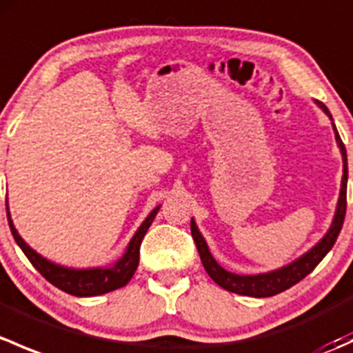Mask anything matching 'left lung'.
<instances>
[{
	"instance_id": "obj_1",
	"label": "left lung",
	"mask_w": 353,
	"mask_h": 353,
	"mask_svg": "<svg viewBox=\"0 0 353 353\" xmlns=\"http://www.w3.org/2000/svg\"><path fill=\"white\" fill-rule=\"evenodd\" d=\"M326 114L331 117L328 108H326L323 102H316ZM334 130V138H336V143L341 150V157H343V177H341V190H340V198H338V206L336 213H334L333 223H331L330 230L326 232V236L319 241L311 251L305 252L304 256H301L299 259H295L290 265L283 266V268L275 270V272L270 273H261V275H236V273H230L227 270H223L219 263L213 259L212 252H210L208 245H206L205 239L199 234L196 223L191 219V234H193V239L196 243L199 258H201L203 266H205L206 273L212 276V280L215 283H219L220 287L225 288V290L234 292V294L239 295H249V297H272V295L280 294V292L287 290V288L294 287L295 283L301 282L302 279L309 275L316 266L319 265L323 258L330 252V249L333 248V244L336 243V237L340 234L341 225H343L345 220V212H347V179H348V165H347V150H345V145L341 141L340 134H338L336 126L333 123Z\"/></svg>"
}]
</instances>
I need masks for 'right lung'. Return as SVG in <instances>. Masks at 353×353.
Here are the masks:
<instances>
[{
	"label": "right lung",
	"mask_w": 353,
	"mask_h": 353,
	"mask_svg": "<svg viewBox=\"0 0 353 353\" xmlns=\"http://www.w3.org/2000/svg\"><path fill=\"white\" fill-rule=\"evenodd\" d=\"M160 206L154 208V212L145 219V222L141 223L140 229L137 230V234L133 236V239L128 244L126 252H124L123 258L116 263V265L108 266V268H88V270H73V268H65V266L54 265V263L48 261L46 258H42L41 254L34 251L22 237L19 236L17 229L13 227L12 219H10V212L6 208V215H8V223L10 229H12L13 237H15L17 244L20 245V249L25 252V256L28 258V261L34 265V268L48 280L49 283H52L54 287L61 288L63 292L71 295H77V297H94V295H102L108 294V292L116 290L126 285L131 280V276L134 275L138 268V261H140V245L143 241L145 234H147L148 227L154 222L157 212H159Z\"/></svg>",
	"instance_id": "1"
}]
</instances>
